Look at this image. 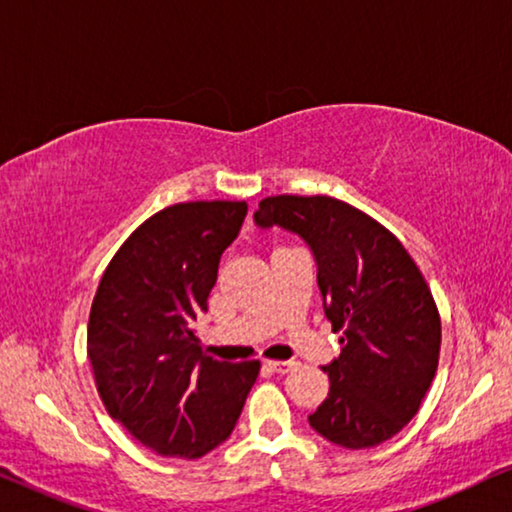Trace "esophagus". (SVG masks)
<instances>
[{"label": "esophagus", "mask_w": 512, "mask_h": 512, "mask_svg": "<svg viewBox=\"0 0 512 512\" xmlns=\"http://www.w3.org/2000/svg\"><path fill=\"white\" fill-rule=\"evenodd\" d=\"M296 366H298L296 361H268V368L275 370V373H279V375L289 373V370H293Z\"/></svg>", "instance_id": "34e87169"}]
</instances>
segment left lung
I'll return each mask as SVG.
<instances>
[{"label":"left lung","instance_id":"1","mask_svg":"<svg viewBox=\"0 0 512 512\" xmlns=\"http://www.w3.org/2000/svg\"><path fill=\"white\" fill-rule=\"evenodd\" d=\"M254 221L310 244L326 319L342 331L340 356L324 366L331 389L310 426L347 450L396 436L438 370L440 314L422 270L382 223L328 195H272Z\"/></svg>","mask_w":512,"mask_h":512}]
</instances>
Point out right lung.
<instances>
[{
	"mask_svg": "<svg viewBox=\"0 0 512 512\" xmlns=\"http://www.w3.org/2000/svg\"><path fill=\"white\" fill-rule=\"evenodd\" d=\"M247 202H179L146 219L104 270L88 319V359L104 408L160 457L200 459L233 433L261 361L200 352L221 254Z\"/></svg>",
	"mask_w": 512,
	"mask_h": 512,
	"instance_id": "right-lung-1",
	"label": "right lung"
}]
</instances>
